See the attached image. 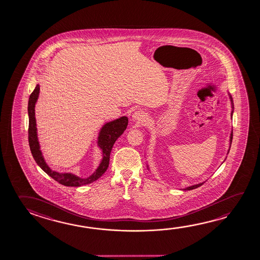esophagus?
I'll return each mask as SVG.
<instances>
[{"instance_id": "1", "label": "esophagus", "mask_w": 260, "mask_h": 260, "mask_svg": "<svg viewBox=\"0 0 260 260\" xmlns=\"http://www.w3.org/2000/svg\"><path fill=\"white\" fill-rule=\"evenodd\" d=\"M145 117H146V113H145L144 111L140 110V111L133 112V114L132 115V119L134 122H140V121L144 120Z\"/></svg>"}]
</instances>
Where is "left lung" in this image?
Returning a JSON list of instances; mask_svg holds the SVG:
<instances>
[{
	"label": "left lung",
	"instance_id": "8db88e82",
	"mask_svg": "<svg viewBox=\"0 0 260 260\" xmlns=\"http://www.w3.org/2000/svg\"><path fill=\"white\" fill-rule=\"evenodd\" d=\"M228 94H229V96H230V103H231V109H232V111H231V119H232V116H233V112H234V103H233V99H232V96H231V95H230V94L229 93V92H228ZM232 138H233V131H231V132H230V148H229V150H228V153L226 154H229V152H230V147H231V142H232ZM225 158H226V157H225L224 161H225ZM223 162H222V163H223ZM147 169H148V171H149V165H148V164H147ZM204 183L205 181L204 182H200V183L195 184V185H192V186H188V187H184V188H181V190H191V189H194V188H197V187H200L201 185H203V184Z\"/></svg>",
	"mask_w": 260,
	"mask_h": 260
}]
</instances>
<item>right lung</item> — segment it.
I'll return each instance as SVG.
<instances>
[{
	"instance_id": "add662e5",
	"label": "right lung",
	"mask_w": 260,
	"mask_h": 260,
	"mask_svg": "<svg viewBox=\"0 0 260 260\" xmlns=\"http://www.w3.org/2000/svg\"><path fill=\"white\" fill-rule=\"evenodd\" d=\"M40 94V85L37 84L35 90L30 94L28 103V115H29V145L30 151L35 161L38 166L45 173H47L52 179H55L59 183L67 187H81L82 185L91 183L99 178H101L104 172L107 171L110 162V155L113 145L124 131L128 126V119L126 116H122L118 119H113L111 121L103 124V127L99 132L97 138V146L102 150L103 158L99 164L98 168L95 170L93 173L88 178H80L79 176L71 173V172H58L52 171L49 167L43 152L41 150V146L38 140L37 133V125L35 119V104L37 103Z\"/></svg>"
}]
</instances>
